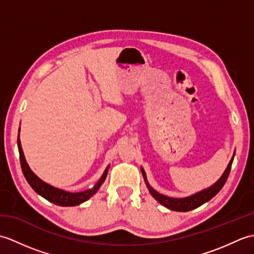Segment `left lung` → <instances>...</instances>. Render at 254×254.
I'll use <instances>...</instances> for the list:
<instances>
[{
  "label": "left lung",
  "mask_w": 254,
  "mask_h": 254,
  "mask_svg": "<svg viewBox=\"0 0 254 254\" xmlns=\"http://www.w3.org/2000/svg\"><path fill=\"white\" fill-rule=\"evenodd\" d=\"M234 157H235V153H234L233 158H231L229 161L227 168H226L223 176L219 178L217 182H215L213 186L205 189V190H202L195 194H193V195L182 197V198L169 197L167 195H164V194L158 193L155 189H153L149 186V183L147 182V179H146V174H145L144 169L141 168V170H142L144 180H145V183H146L148 191L150 194H152L154 198L157 199V201L161 205H164L165 207L169 208L171 210H176V212H189V210H192L194 208L201 206V205H203L204 203L208 202L210 198H213L220 190H222V188L224 187L226 181H227V178L229 176V172L231 169V165H233V161H234Z\"/></svg>",
  "instance_id": "obj_1"
}]
</instances>
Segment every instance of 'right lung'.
Wrapping results in <instances>:
<instances>
[{"label":"right lung","mask_w":254,"mask_h":254,"mask_svg":"<svg viewBox=\"0 0 254 254\" xmlns=\"http://www.w3.org/2000/svg\"><path fill=\"white\" fill-rule=\"evenodd\" d=\"M17 146H18V152H19L21 170H23V174L26 178L27 182L29 183V186L34 189L35 192H37L39 195L45 197L46 199H48V201L53 204L60 205V206H75V205H79L83 202L87 201L88 198H90L97 191H98V189L106 180L108 169H109V166H108L104 174H102L101 178L98 180V182H97L91 189H88V190L82 191V192H75V193L67 192V191L61 190V189H58L48 185V183L42 181L39 177H37L34 172H32V170L29 168V166L25 159L24 152H23V148H21V144L19 139V134L17 137Z\"/></svg>","instance_id":"right-lung-1"}]
</instances>
